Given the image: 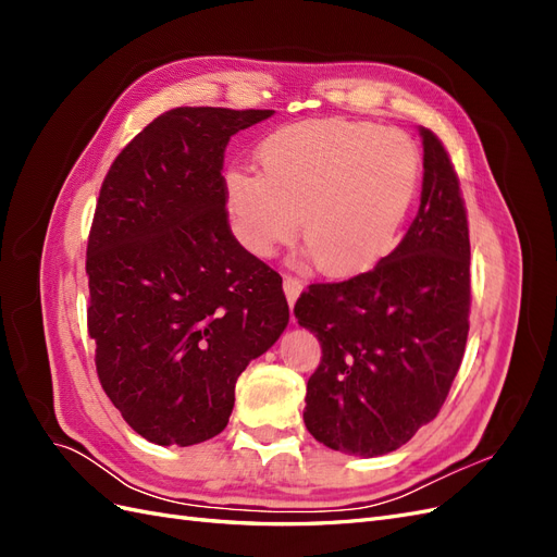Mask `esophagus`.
<instances>
[{"instance_id":"1","label":"esophagus","mask_w":557,"mask_h":557,"mask_svg":"<svg viewBox=\"0 0 557 557\" xmlns=\"http://www.w3.org/2000/svg\"><path fill=\"white\" fill-rule=\"evenodd\" d=\"M301 290H305V283H301L299 278H295V276H285L283 278V293H285V297H288V305L290 307H295V301H297Z\"/></svg>"}]
</instances>
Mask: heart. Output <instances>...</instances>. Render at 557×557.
<instances>
[{
  "label": "heart",
  "mask_w": 557,
  "mask_h": 557,
  "mask_svg": "<svg viewBox=\"0 0 557 557\" xmlns=\"http://www.w3.org/2000/svg\"><path fill=\"white\" fill-rule=\"evenodd\" d=\"M260 172L230 166L223 199L237 242L269 258L297 227L327 274H360L391 256L420 188L407 134L342 117L283 125L258 146Z\"/></svg>",
  "instance_id": "heart-1"
}]
</instances>
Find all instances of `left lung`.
Here are the masks:
<instances>
[{
	"instance_id": "obj_1",
	"label": "left lung",
	"mask_w": 557,
	"mask_h": 557,
	"mask_svg": "<svg viewBox=\"0 0 557 557\" xmlns=\"http://www.w3.org/2000/svg\"><path fill=\"white\" fill-rule=\"evenodd\" d=\"M423 137V193L409 232L374 269L313 283L295 305L323 358L305 423L332 450L376 458L440 413L469 332V227L460 181L434 132Z\"/></svg>"
}]
</instances>
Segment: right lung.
<instances>
[{
  "mask_svg": "<svg viewBox=\"0 0 557 557\" xmlns=\"http://www.w3.org/2000/svg\"><path fill=\"white\" fill-rule=\"evenodd\" d=\"M272 113L166 111L99 190L86 258L97 376L158 446L221 434L239 374L290 320L281 276L234 239L223 199L230 137Z\"/></svg>",
  "mask_w": 557,
  "mask_h": 557,
  "instance_id": "add662e5",
  "label": "right lung"
}]
</instances>
